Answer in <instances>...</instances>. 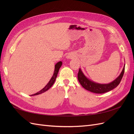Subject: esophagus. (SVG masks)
<instances>
[{"instance_id": "esophagus-1", "label": "esophagus", "mask_w": 134, "mask_h": 134, "mask_svg": "<svg viewBox=\"0 0 134 134\" xmlns=\"http://www.w3.org/2000/svg\"><path fill=\"white\" fill-rule=\"evenodd\" d=\"M66 58H67L68 59H72V58H74V56H73V55H72V54H68V55H67Z\"/></svg>"}]
</instances>
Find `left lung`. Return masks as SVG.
<instances>
[{"mask_svg": "<svg viewBox=\"0 0 134 134\" xmlns=\"http://www.w3.org/2000/svg\"><path fill=\"white\" fill-rule=\"evenodd\" d=\"M124 71L125 65L120 75L115 80L108 84H99L88 79L84 75L80 69H79L78 74V79L80 84L86 90L93 93H100H100H104L110 91L118 86L122 78Z\"/></svg>", "mask_w": 134, "mask_h": 134, "instance_id": "1", "label": "left lung"}]
</instances>
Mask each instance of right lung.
<instances>
[{
	"label": "right lung",
	"instance_id": "right-lung-1",
	"mask_svg": "<svg viewBox=\"0 0 134 134\" xmlns=\"http://www.w3.org/2000/svg\"><path fill=\"white\" fill-rule=\"evenodd\" d=\"M62 64L63 63H62V62H59L55 65V70H54L53 75H52V76L51 77V78L50 79V81L48 82L47 84L42 89V90H41L38 92L35 93V94H32V96H36V95L41 94V93H43L44 92L47 91L48 90H49V89L52 87V85L54 84V82H55V80H56V77H57L58 72H59V69L60 68L61 66H62Z\"/></svg>",
	"mask_w": 134,
	"mask_h": 134
}]
</instances>
